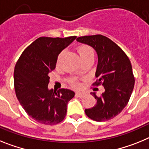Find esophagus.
Returning <instances> with one entry per match:
<instances>
[{"mask_svg": "<svg viewBox=\"0 0 149 149\" xmlns=\"http://www.w3.org/2000/svg\"><path fill=\"white\" fill-rule=\"evenodd\" d=\"M76 96L79 97H83L86 95V93L85 92H82V91H76Z\"/></svg>", "mask_w": 149, "mask_h": 149, "instance_id": "1", "label": "esophagus"}]
</instances>
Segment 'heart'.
<instances>
[{
    "label": "heart",
    "instance_id": "b5f03b06",
    "mask_svg": "<svg viewBox=\"0 0 149 149\" xmlns=\"http://www.w3.org/2000/svg\"><path fill=\"white\" fill-rule=\"evenodd\" d=\"M77 51H78L79 55L80 58L82 60H83L84 58H87L88 56H91V55H94V53H93L92 49L89 47L88 46H86V45H82V46H79L78 49H77ZM62 55V53L59 55V58H60L61 55ZM58 58V60H59ZM73 84L75 85V86H79V84L76 83V82L73 81Z\"/></svg>",
    "mask_w": 149,
    "mask_h": 149
}]
</instances>
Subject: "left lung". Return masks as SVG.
Here are the masks:
<instances>
[{
	"label": "left lung",
	"instance_id": "obj_1",
	"mask_svg": "<svg viewBox=\"0 0 149 149\" xmlns=\"http://www.w3.org/2000/svg\"><path fill=\"white\" fill-rule=\"evenodd\" d=\"M77 42L91 46L97 54L98 62L94 85H103L105 91L97 97L96 105L85 110L86 116L97 121L112 119L124 109L128 103L134 87V76L128 57L117 44L105 36H84Z\"/></svg>",
	"mask_w": 149,
	"mask_h": 149
}]
</instances>
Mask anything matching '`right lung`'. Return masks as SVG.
Instances as JSON below:
<instances>
[{
	"mask_svg": "<svg viewBox=\"0 0 149 149\" xmlns=\"http://www.w3.org/2000/svg\"><path fill=\"white\" fill-rule=\"evenodd\" d=\"M76 38L40 37L24 49L15 64L14 86L16 97L30 117L44 125L64 120L68 102L74 97L67 88L49 89V74L55 68L58 56Z\"/></svg>",
	"mask_w": 149,
	"mask_h": 149,
	"instance_id": "right-lung-1",
	"label": "right lung"
}]
</instances>
